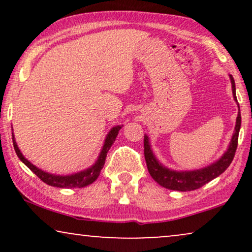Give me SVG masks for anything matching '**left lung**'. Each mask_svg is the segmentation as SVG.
<instances>
[{
  "instance_id": "left-lung-1",
  "label": "left lung",
  "mask_w": 252,
  "mask_h": 252,
  "mask_svg": "<svg viewBox=\"0 0 252 252\" xmlns=\"http://www.w3.org/2000/svg\"><path fill=\"white\" fill-rule=\"evenodd\" d=\"M230 84H232V92L234 101L237 103L236 98V88H235V81L232 75H229ZM237 108H239V112H237L236 117V124L235 128H234V133L230 142L228 144V148L222 156L216 160L215 163L208 165V166L198 168V170H190V171H177L168 168L160 163L155 156L153 148H151L149 136L144 134V158H146V163L148 171L151 175V178L160 185L161 187L171 189V190H178V191H190L195 190V189L201 188L202 186L208 184L213 179L219 177L220 174L223 173L227 170L232 163L234 155H235L236 148H237V140H239V132L241 128V112L240 106L237 103Z\"/></svg>"
}]
</instances>
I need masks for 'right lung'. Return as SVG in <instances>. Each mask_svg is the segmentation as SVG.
Returning <instances> with one entry per match:
<instances>
[{
  "instance_id": "add662e5",
  "label": "right lung",
  "mask_w": 252,
  "mask_h": 252,
  "mask_svg": "<svg viewBox=\"0 0 252 252\" xmlns=\"http://www.w3.org/2000/svg\"><path fill=\"white\" fill-rule=\"evenodd\" d=\"M122 127L123 125H117V126H113L112 128L109 130V133L106 134L105 136L104 143H103L101 153H99L97 159H96L95 163L93 164L91 167L86 168V170H82L80 172H77V173L66 174V175L49 173V172H46L41 170L39 167H36L35 165H33L29 159H26V158L24 157V155L22 154V151H20L18 146H17L13 133H12V142H13V148H15L16 154L19 159L22 160L23 163L33 172V173H35L37 177L44 182V184L53 186V187H57V188H82L93 184V182L98 178L99 173H101V170L103 168V166H104L106 154H108L109 149L111 148L113 142L116 141V137L118 135L119 130Z\"/></svg>"
}]
</instances>
